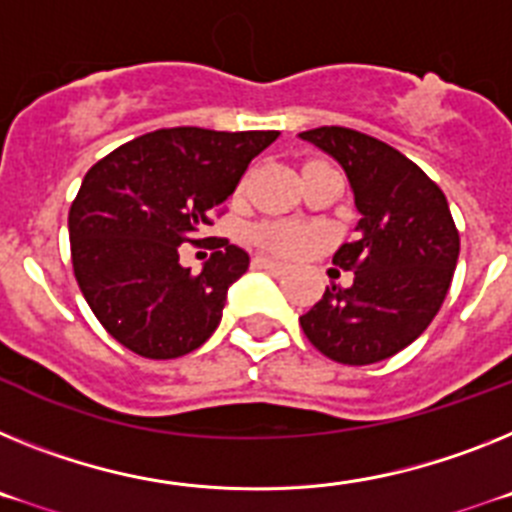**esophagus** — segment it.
Here are the masks:
<instances>
[{
  "instance_id": "34e87169",
  "label": "esophagus",
  "mask_w": 512,
  "mask_h": 512,
  "mask_svg": "<svg viewBox=\"0 0 512 512\" xmlns=\"http://www.w3.org/2000/svg\"><path fill=\"white\" fill-rule=\"evenodd\" d=\"M255 265H257V268L265 270V273H270V275H283L288 270L286 262H278V260H273V257H257Z\"/></svg>"
}]
</instances>
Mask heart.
<instances>
[{
    "instance_id": "obj_1",
    "label": "heart",
    "mask_w": 512,
    "mask_h": 512,
    "mask_svg": "<svg viewBox=\"0 0 512 512\" xmlns=\"http://www.w3.org/2000/svg\"><path fill=\"white\" fill-rule=\"evenodd\" d=\"M257 239L275 252H299L306 244L304 231L291 224H262L257 229Z\"/></svg>"
}]
</instances>
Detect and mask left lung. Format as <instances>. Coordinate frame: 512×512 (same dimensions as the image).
<instances>
[{"label": "left lung", "mask_w": 512, "mask_h": 512, "mask_svg": "<svg viewBox=\"0 0 512 512\" xmlns=\"http://www.w3.org/2000/svg\"><path fill=\"white\" fill-rule=\"evenodd\" d=\"M348 175L361 219L332 262L353 270V286L330 283L299 317L322 355L368 366L415 342L441 309L459 260V231L443 190L415 162L353 128L299 133Z\"/></svg>", "instance_id": "1"}]
</instances>
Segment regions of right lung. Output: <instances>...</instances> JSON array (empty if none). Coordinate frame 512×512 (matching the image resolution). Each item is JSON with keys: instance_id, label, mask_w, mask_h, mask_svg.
<instances>
[{"instance_id": "1", "label": "right lung", "mask_w": 512, "mask_h": 512, "mask_svg": "<svg viewBox=\"0 0 512 512\" xmlns=\"http://www.w3.org/2000/svg\"><path fill=\"white\" fill-rule=\"evenodd\" d=\"M278 131L162 128L110 151L82 180L69 211L71 265L95 317L123 348L151 361L198 350L216 332L226 293L250 255L221 242L198 275L182 242L237 190Z\"/></svg>"}]
</instances>
